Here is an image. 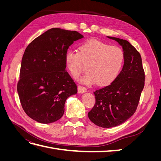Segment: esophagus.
<instances>
[{"label": "esophagus", "mask_w": 161, "mask_h": 161, "mask_svg": "<svg viewBox=\"0 0 161 161\" xmlns=\"http://www.w3.org/2000/svg\"><path fill=\"white\" fill-rule=\"evenodd\" d=\"M87 91V89L85 88V86L79 85L78 86V92L79 93H83V92H85Z\"/></svg>", "instance_id": "obj_1"}]
</instances>
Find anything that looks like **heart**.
I'll use <instances>...</instances> for the list:
<instances>
[{
  "label": "heart",
  "instance_id": "1",
  "mask_svg": "<svg viewBox=\"0 0 161 161\" xmlns=\"http://www.w3.org/2000/svg\"><path fill=\"white\" fill-rule=\"evenodd\" d=\"M124 62L125 54L121 48L96 40L82 43L79 52L68 51L65 56L66 67L73 77L79 76L87 65L89 72L80 79L87 85H109L119 75Z\"/></svg>",
  "mask_w": 161,
  "mask_h": 161
}]
</instances>
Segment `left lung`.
Returning a JSON list of instances; mask_svg holds the SVG:
<instances>
[{
	"instance_id": "1",
	"label": "left lung",
	"mask_w": 161,
	"mask_h": 161,
	"mask_svg": "<svg viewBox=\"0 0 161 161\" xmlns=\"http://www.w3.org/2000/svg\"><path fill=\"white\" fill-rule=\"evenodd\" d=\"M122 47L123 69L111 85L95 91V103L89 112L90 120L102 128L118 126L133 115L144 86L145 75L140 53L127 40L108 37Z\"/></svg>"
}]
</instances>
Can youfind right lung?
Returning <instances> with one entry per match:
<instances>
[{"instance_id":"right-lung-1","label":"right lung","mask_w":161,"mask_h":161,"mask_svg":"<svg viewBox=\"0 0 161 161\" xmlns=\"http://www.w3.org/2000/svg\"><path fill=\"white\" fill-rule=\"evenodd\" d=\"M83 37L76 31L52 28L33 40L23 53L17 92L25 114L37 122L60 119L66 99L77 86L66 72L65 56L75 41Z\"/></svg>"}]
</instances>
